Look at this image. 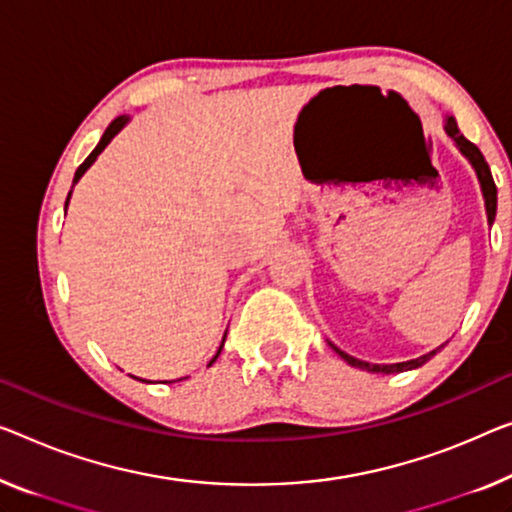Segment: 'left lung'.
I'll return each instance as SVG.
<instances>
[{
  "instance_id": "left-lung-1",
  "label": "left lung",
  "mask_w": 512,
  "mask_h": 512,
  "mask_svg": "<svg viewBox=\"0 0 512 512\" xmlns=\"http://www.w3.org/2000/svg\"><path fill=\"white\" fill-rule=\"evenodd\" d=\"M446 133L453 137L457 147H460V151L464 156H467L471 160V165L476 167V174H478V181H480V188H483V197H485V209H487V223H494V218H497V183H494L492 179V172H490V165H487L485 156L480 154V149L476 147L474 142H469L467 137H464L460 133V128H457L455 119L448 117L446 119ZM333 347V345H331ZM335 352H338L342 358L349 365H354V368H361V370H368V372H384V375H391V372H404V370H414V368H421L423 363L430 361V358L439 352L441 347L434 349V352L425 354L421 358H414V361H407V363H393V365H372V363H365V361H358V358L349 356L345 352H340L338 347H333Z\"/></svg>"
}]
</instances>
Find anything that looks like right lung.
I'll use <instances>...</instances> for the list:
<instances>
[{"mask_svg": "<svg viewBox=\"0 0 512 512\" xmlns=\"http://www.w3.org/2000/svg\"><path fill=\"white\" fill-rule=\"evenodd\" d=\"M126 121H128V117H117V119H114L112 121V124L108 126V128H105V133H103V137H101V142H98L96 144V149L94 151H91V154L85 158V163H82L80 167H78V172H75V179H73V186H75V183H78V179L82 177V174H85L87 172V167L91 165V163H94V160H96V156L98 154H101V151L105 149V147H108V144H110V140H112V137L114 135H117L119 131H121V128H124V124H126ZM68 200H71V193H68V197H66V207H68ZM218 354H220V349H218ZM218 354L216 356H213V361H216V358H218ZM211 361V363H213Z\"/></svg>", "mask_w": 512, "mask_h": 512, "instance_id": "add662e5", "label": "right lung"}]
</instances>
